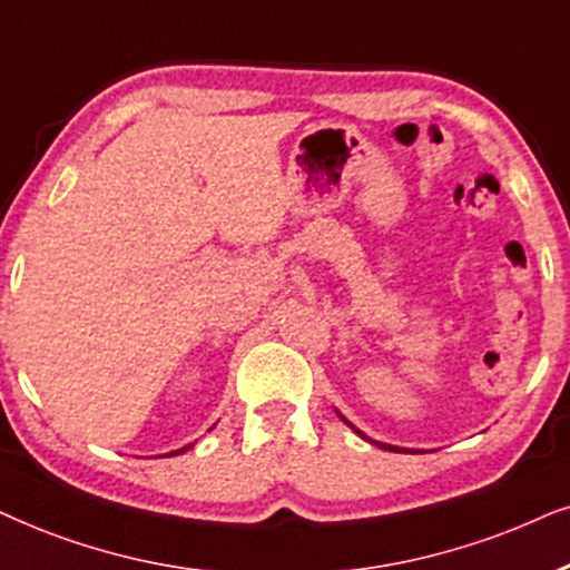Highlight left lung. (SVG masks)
<instances>
[{"mask_svg": "<svg viewBox=\"0 0 570 570\" xmlns=\"http://www.w3.org/2000/svg\"><path fill=\"white\" fill-rule=\"evenodd\" d=\"M355 431H357V429H355ZM357 434H360V431H357ZM360 436H363V434H360ZM379 446H384V450H392V452H402L400 446H392V444H379Z\"/></svg>", "mask_w": 570, "mask_h": 570, "instance_id": "8db88e82", "label": "left lung"}]
</instances>
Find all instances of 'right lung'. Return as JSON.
<instances>
[{"instance_id": "right-lung-1", "label": "right lung", "mask_w": 570, "mask_h": 570, "mask_svg": "<svg viewBox=\"0 0 570 570\" xmlns=\"http://www.w3.org/2000/svg\"><path fill=\"white\" fill-rule=\"evenodd\" d=\"M178 452H184V450H178ZM178 452H170V455H178Z\"/></svg>"}]
</instances>
